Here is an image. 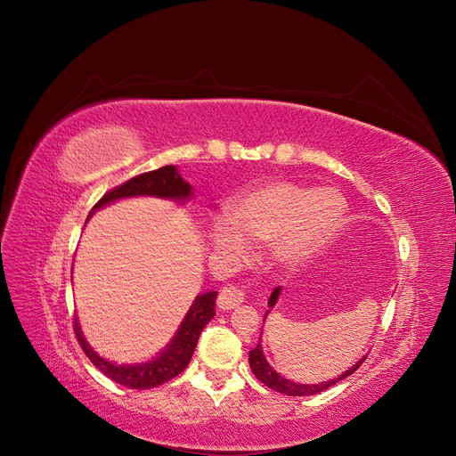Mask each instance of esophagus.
Masks as SVG:
<instances>
[{
	"label": "esophagus",
	"instance_id": "34e87169",
	"mask_svg": "<svg viewBox=\"0 0 456 456\" xmlns=\"http://www.w3.org/2000/svg\"><path fill=\"white\" fill-rule=\"evenodd\" d=\"M241 302H243V289L235 286H226L221 289L216 305H219V308L223 310H233L235 306H240Z\"/></svg>",
	"mask_w": 456,
	"mask_h": 456
}]
</instances>
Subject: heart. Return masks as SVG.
Instances as JSON below:
<instances>
[{"mask_svg": "<svg viewBox=\"0 0 456 456\" xmlns=\"http://www.w3.org/2000/svg\"><path fill=\"white\" fill-rule=\"evenodd\" d=\"M228 216L233 227L221 221L211 228L213 245L223 254L243 259L247 241L276 245V257L291 267L332 240L343 223L345 202L330 187L269 182L235 199Z\"/></svg>", "mask_w": 456, "mask_h": 456, "instance_id": "1", "label": "heart"}]
</instances>
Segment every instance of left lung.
<instances>
[{"label": "left lung", "mask_w": 456, "mask_h": 456, "mask_svg": "<svg viewBox=\"0 0 456 456\" xmlns=\"http://www.w3.org/2000/svg\"><path fill=\"white\" fill-rule=\"evenodd\" d=\"M278 295H280V288H276V289L271 293V298H269V306H271V308L276 305ZM267 314H269V312H267ZM267 314H265V315H267ZM363 360H365V356H363L360 362H356L353 367H349V370H346L343 375H339L338 379H332V380H327V382H319V384H297V382H293V380H288V379H284V377H280V375L273 370V367L269 365V362L265 360L264 351H262V345H259V343L256 345V349H252L250 354H248L250 370H252V373L256 375L257 380H262L267 387L274 389V392H278V394H286V395H293V397L315 395V394H319V392H324V389H329V387L334 386L336 382H339V380L346 379L349 375H353V373L358 370V367L363 363Z\"/></svg>", "instance_id": "left-lung-1"}]
</instances>
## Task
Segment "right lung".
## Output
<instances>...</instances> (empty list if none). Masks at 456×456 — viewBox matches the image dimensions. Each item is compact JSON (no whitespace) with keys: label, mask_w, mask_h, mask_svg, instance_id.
<instances>
[{"label":"right lung","mask_w":456,"mask_h":456,"mask_svg":"<svg viewBox=\"0 0 456 456\" xmlns=\"http://www.w3.org/2000/svg\"><path fill=\"white\" fill-rule=\"evenodd\" d=\"M191 194H192L191 185L178 175L176 167L167 165L158 170L144 172V175H139L132 180L124 182L122 185L111 189L110 192H105L93 209H98L105 204L115 202L118 199H127V197H159V199H172V200H187ZM215 298H216V291H208L194 298L191 310L187 312L176 336L172 338L167 349L161 351L158 358L146 363L118 365L113 362H107L105 358L96 354L93 351V346L85 341L79 330L77 319H74V332L83 353L89 356V360L96 365V370H100L105 377H110L117 384L127 386L132 389L156 387L178 377L189 365L191 356L194 353V346H197L204 327L215 315Z\"/></svg>","instance_id":"obj_1"}]
</instances>
